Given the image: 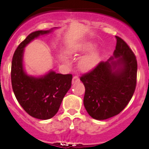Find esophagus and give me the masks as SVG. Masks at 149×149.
<instances>
[{
  "label": "esophagus",
  "mask_w": 149,
  "mask_h": 149,
  "mask_svg": "<svg viewBox=\"0 0 149 149\" xmlns=\"http://www.w3.org/2000/svg\"><path fill=\"white\" fill-rule=\"evenodd\" d=\"M79 82H80V78H78V76H73V80H72L73 84H75V83H79Z\"/></svg>",
  "instance_id": "34e87169"
}]
</instances>
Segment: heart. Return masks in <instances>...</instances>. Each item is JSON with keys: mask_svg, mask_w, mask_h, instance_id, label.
Masks as SVG:
<instances>
[{"mask_svg": "<svg viewBox=\"0 0 149 149\" xmlns=\"http://www.w3.org/2000/svg\"><path fill=\"white\" fill-rule=\"evenodd\" d=\"M94 47H95L94 44H92V42H88L81 47V51L88 52V51L93 49ZM99 59H100L99 53L97 51H92V52L85 56L80 61L79 66L80 69L83 71H90L94 67H95V66L98 63Z\"/></svg>", "mask_w": 149, "mask_h": 149, "instance_id": "1", "label": "heart"}]
</instances>
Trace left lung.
<instances>
[{
  "mask_svg": "<svg viewBox=\"0 0 149 149\" xmlns=\"http://www.w3.org/2000/svg\"><path fill=\"white\" fill-rule=\"evenodd\" d=\"M116 38L113 57L105 62L101 61L80 78L85 88V108L96 120L108 119L119 114L129 103L136 88V57L121 38ZM118 57L116 61H110ZM116 67L119 68L116 70Z\"/></svg>",
  "mask_w": 149,
  "mask_h": 149,
  "instance_id": "1",
  "label": "left lung"
}]
</instances>
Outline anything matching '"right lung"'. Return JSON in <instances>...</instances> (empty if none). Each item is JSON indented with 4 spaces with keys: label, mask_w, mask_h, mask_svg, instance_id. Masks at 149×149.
<instances>
[{
    "label": "right lung",
    "mask_w": 149,
    "mask_h": 149,
    "mask_svg": "<svg viewBox=\"0 0 149 149\" xmlns=\"http://www.w3.org/2000/svg\"><path fill=\"white\" fill-rule=\"evenodd\" d=\"M50 31L31 33L17 47L12 60L11 82L15 97L29 115L40 120L49 119L57 113L72 81L71 74L50 71L43 77L34 78L27 76L24 71V48L34 38Z\"/></svg>",
    "instance_id": "obj_1"
}]
</instances>
